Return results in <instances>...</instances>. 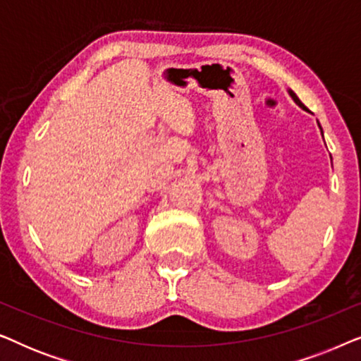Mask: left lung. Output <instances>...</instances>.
Here are the masks:
<instances>
[{"label":"left lung","mask_w":361,"mask_h":361,"mask_svg":"<svg viewBox=\"0 0 361 361\" xmlns=\"http://www.w3.org/2000/svg\"><path fill=\"white\" fill-rule=\"evenodd\" d=\"M288 92H289V95H290V97H293V100H294L295 103H298V105H299L300 108H302V110H305V106L302 105V102H300V100H299V98H298V95H295V93H294L293 90H288ZM319 128H320V125H319ZM320 130H322V128H320Z\"/></svg>","instance_id":"1"}]
</instances>
